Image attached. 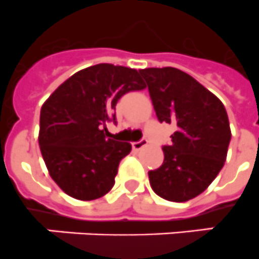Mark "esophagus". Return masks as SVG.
Wrapping results in <instances>:
<instances>
[{
  "label": "esophagus",
  "instance_id": "34e87169",
  "mask_svg": "<svg viewBox=\"0 0 259 259\" xmlns=\"http://www.w3.org/2000/svg\"><path fill=\"white\" fill-rule=\"evenodd\" d=\"M147 143H148V141H147V139H144V138L142 139V141H139V142H135V143L132 144L133 150H134V151L142 150L144 146H147Z\"/></svg>",
  "mask_w": 259,
  "mask_h": 259
}]
</instances>
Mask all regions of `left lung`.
<instances>
[{
  "label": "left lung",
  "mask_w": 259,
  "mask_h": 259,
  "mask_svg": "<svg viewBox=\"0 0 259 259\" xmlns=\"http://www.w3.org/2000/svg\"><path fill=\"white\" fill-rule=\"evenodd\" d=\"M160 122L174 124L164 162L148 171L156 195L185 202L209 187L227 157L231 129L222 102L192 76L173 67L141 69Z\"/></svg>",
  "instance_id": "left-lung-1"
}]
</instances>
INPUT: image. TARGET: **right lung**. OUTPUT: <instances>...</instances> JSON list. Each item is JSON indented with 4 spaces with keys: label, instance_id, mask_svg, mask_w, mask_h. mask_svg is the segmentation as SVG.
I'll list each match as a JSON object with an SVG mask.
<instances>
[{
    "label": "right lung",
    "instance_id": "1",
    "mask_svg": "<svg viewBox=\"0 0 259 259\" xmlns=\"http://www.w3.org/2000/svg\"><path fill=\"white\" fill-rule=\"evenodd\" d=\"M144 88L137 69L102 63L72 74L42 104L39 150L50 177L68 196L90 201L113 187L132 144L107 139L102 126L115 120L122 95Z\"/></svg>",
    "mask_w": 259,
    "mask_h": 259
}]
</instances>
